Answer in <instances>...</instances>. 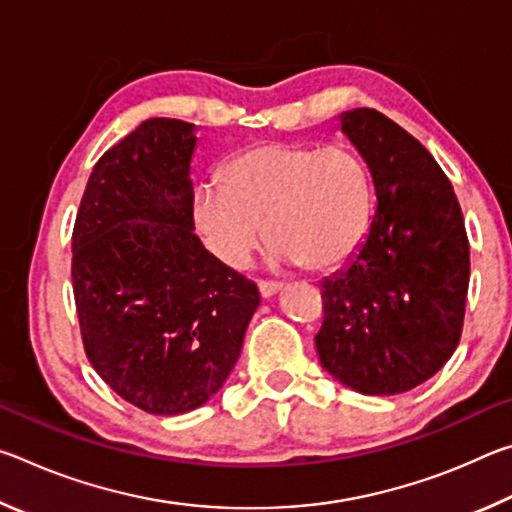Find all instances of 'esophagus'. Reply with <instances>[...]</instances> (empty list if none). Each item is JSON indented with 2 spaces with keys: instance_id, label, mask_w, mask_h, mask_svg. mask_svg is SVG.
<instances>
[{
  "instance_id": "obj_1",
  "label": "esophagus",
  "mask_w": 512,
  "mask_h": 512,
  "mask_svg": "<svg viewBox=\"0 0 512 512\" xmlns=\"http://www.w3.org/2000/svg\"><path fill=\"white\" fill-rule=\"evenodd\" d=\"M257 287H259V293H262V298H271V296H275L277 291L282 289V284L280 282H271V280H259Z\"/></svg>"
}]
</instances>
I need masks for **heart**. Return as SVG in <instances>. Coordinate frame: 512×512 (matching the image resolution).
<instances>
[{"instance_id":"obj_1","label":"heart","mask_w":512,"mask_h":512,"mask_svg":"<svg viewBox=\"0 0 512 512\" xmlns=\"http://www.w3.org/2000/svg\"><path fill=\"white\" fill-rule=\"evenodd\" d=\"M372 207V173L352 146L262 144L225 164L221 185L198 187L194 219L230 266H244L266 232L273 264L329 271L359 253Z\"/></svg>"}]
</instances>
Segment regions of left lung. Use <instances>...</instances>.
<instances>
[{"label":"left lung","mask_w":512,"mask_h":512,"mask_svg":"<svg viewBox=\"0 0 512 512\" xmlns=\"http://www.w3.org/2000/svg\"><path fill=\"white\" fill-rule=\"evenodd\" d=\"M375 183L366 244L323 282L316 334L329 375L363 395H397L436 375L463 332L470 241L433 155L379 110L341 117Z\"/></svg>","instance_id":"obj_1"}]
</instances>
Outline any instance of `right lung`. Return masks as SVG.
I'll list each match as a JSON object with an SVG mask.
<instances>
[{
	"label": "right lung",
	"instance_id": "right-lung-1",
	"mask_svg": "<svg viewBox=\"0 0 512 512\" xmlns=\"http://www.w3.org/2000/svg\"><path fill=\"white\" fill-rule=\"evenodd\" d=\"M194 124L146 119L101 155L72 232L83 348L99 377L153 415L194 411L239 359L255 282L194 235Z\"/></svg>",
	"mask_w": 512,
	"mask_h": 512
}]
</instances>
